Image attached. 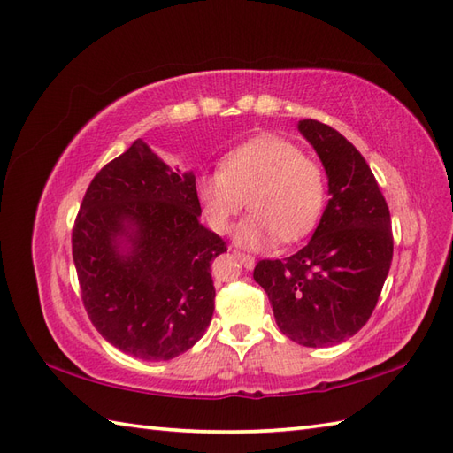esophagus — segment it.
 <instances>
[{
  "mask_svg": "<svg viewBox=\"0 0 453 453\" xmlns=\"http://www.w3.org/2000/svg\"><path fill=\"white\" fill-rule=\"evenodd\" d=\"M234 255L239 258V261H242V265H243L245 268H253V266H255V257H253V255L242 253V251H235Z\"/></svg>",
  "mask_w": 453,
  "mask_h": 453,
  "instance_id": "esophagus-1",
  "label": "esophagus"
}]
</instances>
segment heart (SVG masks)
Returning a JSON list of instances; mask_svg holds the SVG:
<instances>
[{
	"mask_svg": "<svg viewBox=\"0 0 453 453\" xmlns=\"http://www.w3.org/2000/svg\"><path fill=\"white\" fill-rule=\"evenodd\" d=\"M210 226L226 234L247 206L255 210L237 234L239 243L261 247L278 239L297 242L313 232L326 202L319 161L280 136H258L234 148L219 169L196 182Z\"/></svg>",
	"mask_w": 453,
	"mask_h": 453,
	"instance_id": "b5f03b06",
	"label": "heart"
}]
</instances>
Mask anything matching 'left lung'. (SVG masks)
Returning <instances> with one entry per match:
<instances>
[{
    "label": "left lung",
    "mask_w": 453,
    "mask_h": 453,
    "mask_svg": "<svg viewBox=\"0 0 453 453\" xmlns=\"http://www.w3.org/2000/svg\"><path fill=\"white\" fill-rule=\"evenodd\" d=\"M297 128L323 161L329 204L310 243L288 258H263L253 276L288 339L323 349L370 319L393 258L391 216L368 163L342 134L313 119Z\"/></svg>",
    "instance_id": "left-lung-1"
}]
</instances>
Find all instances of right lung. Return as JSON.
<instances>
[{
	"mask_svg": "<svg viewBox=\"0 0 453 453\" xmlns=\"http://www.w3.org/2000/svg\"><path fill=\"white\" fill-rule=\"evenodd\" d=\"M177 171L136 140L93 177L72 229L85 311L103 339L140 360H171L200 341L214 313L210 265L227 251L198 221L196 177Z\"/></svg>",
	"mask_w": 453,
	"mask_h": 453,
	"instance_id": "1",
	"label": "right lung"
}]
</instances>
